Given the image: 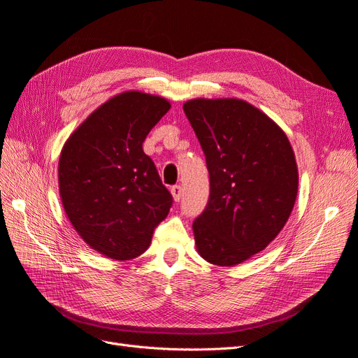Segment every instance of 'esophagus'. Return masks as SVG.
<instances>
[{"instance_id": "1", "label": "esophagus", "mask_w": 358, "mask_h": 358, "mask_svg": "<svg viewBox=\"0 0 358 358\" xmlns=\"http://www.w3.org/2000/svg\"><path fill=\"white\" fill-rule=\"evenodd\" d=\"M171 194H173V199H175V201H179L180 197H182V187L180 185H173L170 188Z\"/></svg>"}]
</instances>
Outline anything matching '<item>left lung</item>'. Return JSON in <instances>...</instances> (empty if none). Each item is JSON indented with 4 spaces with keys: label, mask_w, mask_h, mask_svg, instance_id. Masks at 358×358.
<instances>
[{
    "label": "left lung",
    "mask_w": 358,
    "mask_h": 358,
    "mask_svg": "<svg viewBox=\"0 0 358 358\" xmlns=\"http://www.w3.org/2000/svg\"><path fill=\"white\" fill-rule=\"evenodd\" d=\"M209 170L210 194L192 222L199 254L236 266L272 242L294 208L299 173L285 133L236 99L183 104Z\"/></svg>",
    "instance_id": "8db88e82"
}]
</instances>
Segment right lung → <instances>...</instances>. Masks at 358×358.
Masks as SVG:
<instances>
[{"label": "right lung", "mask_w": 358, "mask_h": 358, "mask_svg": "<svg viewBox=\"0 0 358 358\" xmlns=\"http://www.w3.org/2000/svg\"><path fill=\"white\" fill-rule=\"evenodd\" d=\"M170 109L161 96L122 92L76 129L59 157V194L74 230L96 252L143 254L173 204L143 142Z\"/></svg>", "instance_id": "obj_1"}]
</instances>
